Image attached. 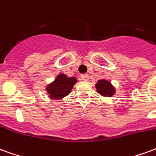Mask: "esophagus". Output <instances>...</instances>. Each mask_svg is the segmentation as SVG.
<instances>
[{
  "instance_id": "obj_1",
  "label": "esophagus",
  "mask_w": 156,
  "mask_h": 156,
  "mask_svg": "<svg viewBox=\"0 0 156 156\" xmlns=\"http://www.w3.org/2000/svg\"><path fill=\"white\" fill-rule=\"evenodd\" d=\"M80 78H81L82 81H88V76L87 74L82 75L81 77H80Z\"/></svg>"
}]
</instances>
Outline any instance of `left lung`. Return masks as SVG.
<instances>
[{
    "instance_id": "8db88e82",
    "label": "left lung",
    "mask_w": 156,
    "mask_h": 156,
    "mask_svg": "<svg viewBox=\"0 0 156 156\" xmlns=\"http://www.w3.org/2000/svg\"><path fill=\"white\" fill-rule=\"evenodd\" d=\"M95 88L98 94L103 97H112L116 93V89L110 81L107 79H99L95 84Z\"/></svg>"
}]
</instances>
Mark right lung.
I'll return each instance as SVG.
<instances>
[{"label":"right lung","instance_id":"right-lung-1","mask_svg":"<svg viewBox=\"0 0 156 156\" xmlns=\"http://www.w3.org/2000/svg\"><path fill=\"white\" fill-rule=\"evenodd\" d=\"M77 82L78 80L75 77H68L64 73H59L53 81L46 86L45 90L50 99L60 100L71 93Z\"/></svg>","mask_w":156,"mask_h":156}]
</instances>
